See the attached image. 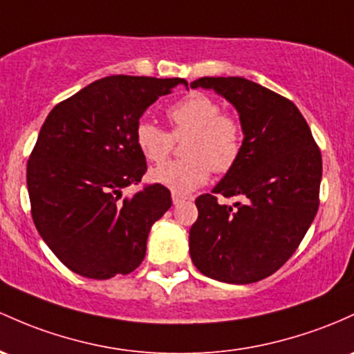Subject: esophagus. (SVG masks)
Segmentation results:
<instances>
[{"mask_svg":"<svg viewBox=\"0 0 354 354\" xmlns=\"http://www.w3.org/2000/svg\"><path fill=\"white\" fill-rule=\"evenodd\" d=\"M171 198H173V203H174V205H180V203H183L185 200H189L188 196L180 195V193H173V195H171Z\"/></svg>","mask_w":354,"mask_h":354,"instance_id":"34e87169","label":"esophagus"}]
</instances>
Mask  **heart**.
Masks as SVG:
<instances>
[{
    "label": "heart",
    "instance_id": "b5f03b06",
    "mask_svg": "<svg viewBox=\"0 0 354 354\" xmlns=\"http://www.w3.org/2000/svg\"><path fill=\"white\" fill-rule=\"evenodd\" d=\"M169 131L153 120H141L136 127V145L149 162H165L174 147V139L183 141L186 159L171 161L151 171L154 183L173 193H189L209 180L212 169L227 173L242 153L243 129L234 114L221 112L216 99L203 92H193L166 111Z\"/></svg>",
    "mask_w": 354,
    "mask_h": 354
}]
</instances>
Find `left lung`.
<instances>
[{"mask_svg":"<svg viewBox=\"0 0 354 354\" xmlns=\"http://www.w3.org/2000/svg\"><path fill=\"white\" fill-rule=\"evenodd\" d=\"M189 87L213 88L234 104L243 129L242 153L213 188L196 198L189 255L207 277L252 284L281 269L319 208L321 151L299 109L242 77H201ZM240 196L235 209L218 195Z\"/></svg>","mask_w":354,"mask_h":354,"instance_id":"8db88e82","label":"left lung"}]
</instances>
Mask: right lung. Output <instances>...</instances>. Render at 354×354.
<instances>
[{
	"label": "right lung",
	"instance_id": "1",
	"mask_svg": "<svg viewBox=\"0 0 354 354\" xmlns=\"http://www.w3.org/2000/svg\"><path fill=\"white\" fill-rule=\"evenodd\" d=\"M185 79L111 75L62 100L46 115L26 165L32 216L58 260L88 279L138 269L151 227L171 207L162 185L134 196L146 158L136 145L139 118Z\"/></svg>",
	"mask_w": 354,
	"mask_h": 354
}]
</instances>
